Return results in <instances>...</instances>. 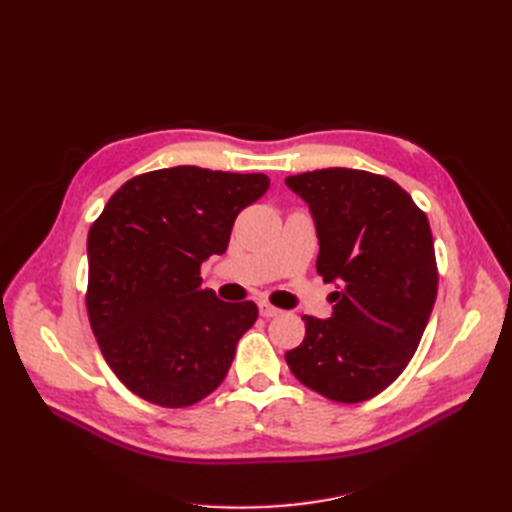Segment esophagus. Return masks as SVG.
Here are the masks:
<instances>
[{
	"mask_svg": "<svg viewBox=\"0 0 512 512\" xmlns=\"http://www.w3.org/2000/svg\"><path fill=\"white\" fill-rule=\"evenodd\" d=\"M280 314H282V309H277V307H273L269 303H260V316L262 318H275V316H280Z\"/></svg>",
	"mask_w": 512,
	"mask_h": 512,
	"instance_id": "obj_1",
	"label": "esophagus"
}]
</instances>
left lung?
<instances>
[{
    "mask_svg": "<svg viewBox=\"0 0 512 512\" xmlns=\"http://www.w3.org/2000/svg\"><path fill=\"white\" fill-rule=\"evenodd\" d=\"M312 211L316 269L337 288L333 316H303L305 339L286 352L307 389L339 404L376 397L414 356L438 294L427 215L382 175L322 168L286 177Z\"/></svg>",
    "mask_w": 512,
    "mask_h": 512,
    "instance_id": "obj_1",
    "label": "left lung"
}]
</instances>
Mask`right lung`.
I'll return each instance as SVG.
<instances>
[{
  "label": "right lung",
  "mask_w": 512,
  "mask_h": 512,
  "mask_svg": "<svg viewBox=\"0 0 512 512\" xmlns=\"http://www.w3.org/2000/svg\"><path fill=\"white\" fill-rule=\"evenodd\" d=\"M269 183L262 173L151 170L123 183L91 224V331L115 376L149 404L192 406L226 378L258 307L220 301L200 286V265L226 252L239 211Z\"/></svg>",
  "instance_id": "obj_1"
}]
</instances>
